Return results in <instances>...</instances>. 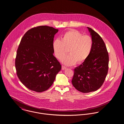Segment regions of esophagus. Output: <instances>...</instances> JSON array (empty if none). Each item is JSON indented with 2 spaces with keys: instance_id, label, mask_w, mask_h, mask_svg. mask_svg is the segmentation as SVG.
Returning <instances> with one entry per match:
<instances>
[{
  "instance_id": "1",
  "label": "esophagus",
  "mask_w": 124,
  "mask_h": 124,
  "mask_svg": "<svg viewBox=\"0 0 124 124\" xmlns=\"http://www.w3.org/2000/svg\"><path fill=\"white\" fill-rule=\"evenodd\" d=\"M62 70H65V69H66V67L65 66H63V65H62Z\"/></svg>"
}]
</instances>
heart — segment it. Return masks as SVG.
<instances>
[{
    "label": "heart",
    "instance_id": "heart-1",
    "mask_svg": "<svg viewBox=\"0 0 124 124\" xmlns=\"http://www.w3.org/2000/svg\"><path fill=\"white\" fill-rule=\"evenodd\" d=\"M93 46V40L90 36L84 35L79 32L71 30L65 33L61 40L56 39L53 44L55 56L62 60L68 49L69 54L65 57L62 62L67 66H71L76 62L80 63L89 56Z\"/></svg>",
    "mask_w": 124,
    "mask_h": 124
}]
</instances>
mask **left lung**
Listing matches in <instances>:
<instances>
[{
    "label": "left lung",
    "instance_id": "8db88e82",
    "mask_svg": "<svg viewBox=\"0 0 124 124\" xmlns=\"http://www.w3.org/2000/svg\"><path fill=\"white\" fill-rule=\"evenodd\" d=\"M93 40L90 54L86 60L74 70L71 82L75 88L83 93L94 91L103 84L108 69L109 57L101 36L87 27Z\"/></svg>",
    "mask_w": 124,
    "mask_h": 124
}]
</instances>
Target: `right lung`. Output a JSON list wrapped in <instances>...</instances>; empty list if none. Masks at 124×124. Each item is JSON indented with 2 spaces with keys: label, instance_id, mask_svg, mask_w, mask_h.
Instances as JSON below:
<instances>
[{
  "label": "right lung",
  "instance_id": "add662e5",
  "mask_svg": "<svg viewBox=\"0 0 124 124\" xmlns=\"http://www.w3.org/2000/svg\"><path fill=\"white\" fill-rule=\"evenodd\" d=\"M58 32L53 27L39 26L27 31L21 40L15 66L17 77L30 90H47L62 69L53 55L54 38Z\"/></svg>",
  "mask_w": 124,
  "mask_h": 124
}]
</instances>
